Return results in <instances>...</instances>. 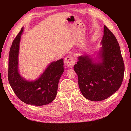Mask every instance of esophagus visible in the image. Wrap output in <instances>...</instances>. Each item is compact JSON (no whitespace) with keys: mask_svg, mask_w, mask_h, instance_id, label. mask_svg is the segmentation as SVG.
Returning <instances> with one entry per match:
<instances>
[{"mask_svg":"<svg viewBox=\"0 0 131 131\" xmlns=\"http://www.w3.org/2000/svg\"><path fill=\"white\" fill-rule=\"evenodd\" d=\"M64 63L66 66L70 68H72L75 64V60L73 56H68L65 58Z\"/></svg>","mask_w":131,"mask_h":131,"instance_id":"34e87169","label":"esophagus"}]
</instances>
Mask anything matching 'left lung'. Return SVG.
<instances>
[{
    "mask_svg": "<svg viewBox=\"0 0 131 131\" xmlns=\"http://www.w3.org/2000/svg\"><path fill=\"white\" fill-rule=\"evenodd\" d=\"M104 33L97 58L90 54L81 55L74 66L82 95L93 101L105 100L117 91L124 74V64L117 40L105 25Z\"/></svg>",
    "mask_w": 131,
    "mask_h": 131,
    "instance_id": "8db88e82",
    "label": "left lung"
}]
</instances>
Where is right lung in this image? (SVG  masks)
<instances>
[{"instance_id": "1", "label": "right lung", "mask_w": 131, "mask_h": 131, "mask_svg": "<svg viewBox=\"0 0 131 131\" xmlns=\"http://www.w3.org/2000/svg\"><path fill=\"white\" fill-rule=\"evenodd\" d=\"M24 28L13 40L9 55L8 81L17 97L26 104L41 106L49 104L57 93L59 79L64 72V59L48 65L41 76L34 81L27 80L18 71V54L20 38Z\"/></svg>"}]
</instances>
